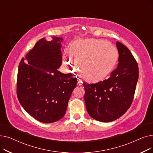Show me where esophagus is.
<instances>
[{"label": "esophagus", "mask_w": 153, "mask_h": 153, "mask_svg": "<svg viewBox=\"0 0 153 153\" xmlns=\"http://www.w3.org/2000/svg\"><path fill=\"white\" fill-rule=\"evenodd\" d=\"M82 81L79 79H77V85H79V86H81V85H82Z\"/></svg>", "instance_id": "esophagus-1"}]
</instances>
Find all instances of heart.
I'll return each mask as SVG.
<instances>
[{"label":"heart","instance_id":"b5f03b06","mask_svg":"<svg viewBox=\"0 0 153 153\" xmlns=\"http://www.w3.org/2000/svg\"><path fill=\"white\" fill-rule=\"evenodd\" d=\"M69 51L79 67L80 75L89 83L103 81L113 71L118 59L116 48L102 39H76L70 45ZM64 61L69 69L77 71L70 56H64Z\"/></svg>","mask_w":153,"mask_h":153}]
</instances>
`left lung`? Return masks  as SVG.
Here are the masks:
<instances>
[{
	"label": "left lung",
	"instance_id": "obj_1",
	"mask_svg": "<svg viewBox=\"0 0 153 153\" xmlns=\"http://www.w3.org/2000/svg\"><path fill=\"white\" fill-rule=\"evenodd\" d=\"M116 45L119 63L110 77L95 84L83 83L88 114L102 122L114 121L130 107L139 77L138 63L130 51L119 42Z\"/></svg>",
	"mask_w": 153,
	"mask_h": 153
}]
</instances>
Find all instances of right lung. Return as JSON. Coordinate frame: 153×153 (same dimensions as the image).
<instances>
[{
    "instance_id": "right-lung-1",
    "label": "right lung",
    "mask_w": 153,
    "mask_h": 153,
    "mask_svg": "<svg viewBox=\"0 0 153 153\" xmlns=\"http://www.w3.org/2000/svg\"><path fill=\"white\" fill-rule=\"evenodd\" d=\"M39 39L19 66L17 94L19 102L38 121L50 123L66 114L77 78L58 71L62 64V38Z\"/></svg>"
}]
</instances>
